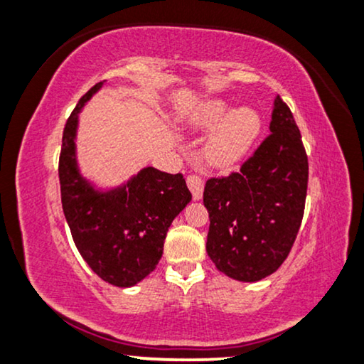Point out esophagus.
<instances>
[{
    "mask_svg": "<svg viewBox=\"0 0 364 364\" xmlns=\"http://www.w3.org/2000/svg\"><path fill=\"white\" fill-rule=\"evenodd\" d=\"M186 185L190 188L193 200L198 201L203 198V179L198 176V174H190L186 179Z\"/></svg>",
    "mask_w": 364,
    "mask_h": 364,
    "instance_id": "obj_1",
    "label": "esophagus"
}]
</instances>
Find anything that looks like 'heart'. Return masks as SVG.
<instances>
[{
  "label": "heart",
  "instance_id": "1",
  "mask_svg": "<svg viewBox=\"0 0 364 364\" xmlns=\"http://www.w3.org/2000/svg\"><path fill=\"white\" fill-rule=\"evenodd\" d=\"M195 129H215L205 142L203 161L210 168L228 169L245 159L262 134V116L250 107L235 109L228 100H210L196 109Z\"/></svg>",
  "mask_w": 364,
  "mask_h": 364
}]
</instances>
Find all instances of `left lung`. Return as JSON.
Segmentation results:
<instances>
[{
	"label": "left lung",
	"mask_w": 364,
	"mask_h": 364,
	"mask_svg": "<svg viewBox=\"0 0 364 364\" xmlns=\"http://www.w3.org/2000/svg\"><path fill=\"white\" fill-rule=\"evenodd\" d=\"M270 134L240 173L206 181V252L216 269L240 282L274 274L287 259L304 215L306 149L291 109L275 97Z\"/></svg>",
	"instance_id": "1"
}]
</instances>
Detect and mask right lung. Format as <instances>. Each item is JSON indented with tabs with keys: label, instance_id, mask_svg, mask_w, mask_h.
I'll return each mask as SVG.
<instances>
[{
	"label": "right lung",
	"instance_id": "right-lung-1",
	"mask_svg": "<svg viewBox=\"0 0 364 364\" xmlns=\"http://www.w3.org/2000/svg\"><path fill=\"white\" fill-rule=\"evenodd\" d=\"M99 82L79 100L63 129L58 176L63 215L77 250L105 282L132 287L153 272L173 220L191 201L183 174L142 168L112 188H97L77 163V129Z\"/></svg>",
	"mask_w": 364,
	"mask_h": 364
}]
</instances>
